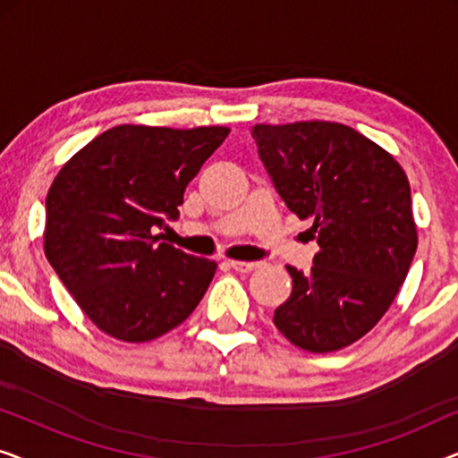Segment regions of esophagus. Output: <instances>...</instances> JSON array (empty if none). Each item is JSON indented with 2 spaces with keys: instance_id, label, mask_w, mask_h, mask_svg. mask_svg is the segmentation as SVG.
Listing matches in <instances>:
<instances>
[{
  "instance_id": "esophagus-1",
  "label": "esophagus",
  "mask_w": 458,
  "mask_h": 458,
  "mask_svg": "<svg viewBox=\"0 0 458 458\" xmlns=\"http://www.w3.org/2000/svg\"><path fill=\"white\" fill-rule=\"evenodd\" d=\"M229 267L237 273H252L260 267V262H246V260H231Z\"/></svg>"
}]
</instances>
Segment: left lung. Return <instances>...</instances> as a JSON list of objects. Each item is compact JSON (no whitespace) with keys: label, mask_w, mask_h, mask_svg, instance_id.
Returning <instances> with one entry per match:
<instances>
[{"label":"left lung","mask_w":458,"mask_h":458,"mask_svg":"<svg viewBox=\"0 0 458 458\" xmlns=\"http://www.w3.org/2000/svg\"><path fill=\"white\" fill-rule=\"evenodd\" d=\"M252 137L318 243L310 273L287 267L293 287L273 323L306 352H335L367 335L404 284L417 250L409 179L390 152L340 123L256 124Z\"/></svg>","instance_id":"8db88e82"}]
</instances>
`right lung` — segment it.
<instances>
[{"instance_id":"add662e5","label":"right lung","mask_w":458,"mask_h":458,"mask_svg":"<svg viewBox=\"0 0 458 458\" xmlns=\"http://www.w3.org/2000/svg\"><path fill=\"white\" fill-rule=\"evenodd\" d=\"M229 127L118 124L81 148L46 199L43 250L99 331L141 344L168 334L208 290L216 262L154 235Z\"/></svg>"}]
</instances>
